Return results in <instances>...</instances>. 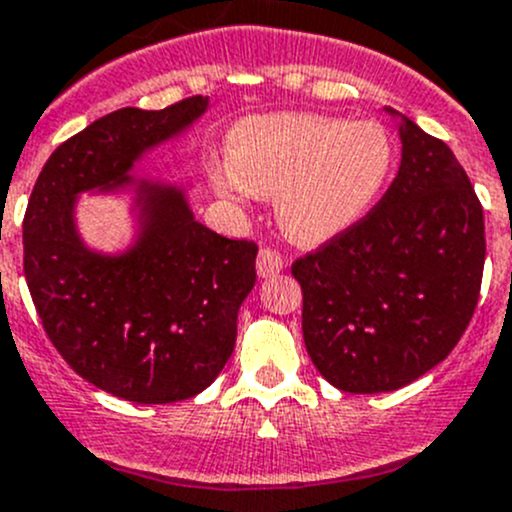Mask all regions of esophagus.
Masks as SVG:
<instances>
[{"label": "esophagus", "instance_id": "1", "mask_svg": "<svg viewBox=\"0 0 512 512\" xmlns=\"http://www.w3.org/2000/svg\"><path fill=\"white\" fill-rule=\"evenodd\" d=\"M284 270V260L277 250H270V247H262L260 255H257V274L260 277H274Z\"/></svg>", "mask_w": 512, "mask_h": 512}]
</instances>
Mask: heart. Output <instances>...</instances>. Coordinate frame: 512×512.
I'll return each mask as SVG.
<instances>
[{"instance_id":"obj_1","label":"heart","mask_w":512,"mask_h":512,"mask_svg":"<svg viewBox=\"0 0 512 512\" xmlns=\"http://www.w3.org/2000/svg\"><path fill=\"white\" fill-rule=\"evenodd\" d=\"M225 166H213L215 191L233 201L277 196L284 233L304 245L351 228L383 191L395 161L387 129L316 112L245 117L225 139Z\"/></svg>"}]
</instances>
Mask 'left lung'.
Here are the masks:
<instances>
[{"instance_id":"left-lung-1","label":"left lung","mask_w":512,"mask_h":512,"mask_svg":"<svg viewBox=\"0 0 512 512\" xmlns=\"http://www.w3.org/2000/svg\"><path fill=\"white\" fill-rule=\"evenodd\" d=\"M400 117L402 161L365 218L292 265L316 370L343 392H392L464 336L481 292L486 233L464 166Z\"/></svg>"}]
</instances>
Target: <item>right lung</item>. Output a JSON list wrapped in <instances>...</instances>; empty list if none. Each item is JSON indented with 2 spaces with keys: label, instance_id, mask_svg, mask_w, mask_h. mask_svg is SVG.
Segmentation results:
<instances>
[{
  "label": "right lung",
  "instance_id": "1",
  "mask_svg": "<svg viewBox=\"0 0 512 512\" xmlns=\"http://www.w3.org/2000/svg\"><path fill=\"white\" fill-rule=\"evenodd\" d=\"M206 110L208 98L193 95L100 117L48 157L24 215L26 284L51 343L80 378L139 405L188 400L218 378L255 287V242L198 223L181 186L129 174ZM125 187L138 238L120 256L90 251L74 201Z\"/></svg>",
  "mask_w": 512,
  "mask_h": 512
}]
</instances>
